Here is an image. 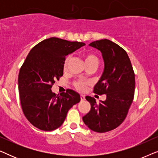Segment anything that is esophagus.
I'll return each instance as SVG.
<instances>
[{"mask_svg":"<svg viewBox=\"0 0 158 158\" xmlns=\"http://www.w3.org/2000/svg\"><path fill=\"white\" fill-rule=\"evenodd\" d=\"M81 101L85 100V96H84V95H81Z\"/></svg>","mask_w":158,"mask_h":158,"instance_id":"1","label":"esophagus"}]
</instances>
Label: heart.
Instances as JSON below:
<instances>
[{
  "mask_svg": "<svg viewBox=\"0 0 158 158\" xmlns=\"http://www.w3.org/2000/svg\"><path fill=\"white\" fill-rule=\"evenodd\" d=\"M84 61H85V64H98L99 63V59L96 55L94 54H86L84 55ZM69 62V57H68L64 60V70H66L67 67H68V64ZM89 85V83L88 81H82V80H77L73 82V86L76 88L79 91H84L86 89V87Z\"/></svg>",
  "mask_w": 158,
  "mask_h": 158,
  "instance_id": "b5f03b06",
  "label": "heart"
}]
</instances>
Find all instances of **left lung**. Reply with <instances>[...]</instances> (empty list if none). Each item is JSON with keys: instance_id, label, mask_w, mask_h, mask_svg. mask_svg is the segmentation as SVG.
Returning <instances> with one entry per match:
<instances>
[{"instance_id": "left-lung-1", "label": "left lung", "mask_w": 158, "mask_h": 158, "mask_svg": "<svg viewBox=\"0 0 158 158\" xmlns=\"http://www.w3.org/2000/svg\"><path fill=\"white\" fill-rule=\"evenodd\" d=\"M90 46L101 52L105 64L94 93L106 94V99L97 103L94 97L86 96L91 109L83 120L91 130L106 132L119 126L128 114L135 96V72L127 52L116 43L105 39Z\"/></svg>"}]
</instances>
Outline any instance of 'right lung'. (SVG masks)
Segmentation results:
<instances>
[{
  "mask_svg": "<svg viewBox=\"0 0 158 158\" xmlns=\"http://www.w3.org/2000/svg\"><path fill=\"white\" fill-rule=\"evenodd\" d=\"M85 44L51 37L35 45L28 54L19 73V97L23 114L36 128L52 131L60 127L69 109L81 101L74 90L67 89L59 96L51 88L63 75L66 55Z\"/></svg>",
  "mask_w": 158,
  "mask_h": 158,
  "instance_id": "right-lung-1",
  "label": "right lung"
}]
</instances>
